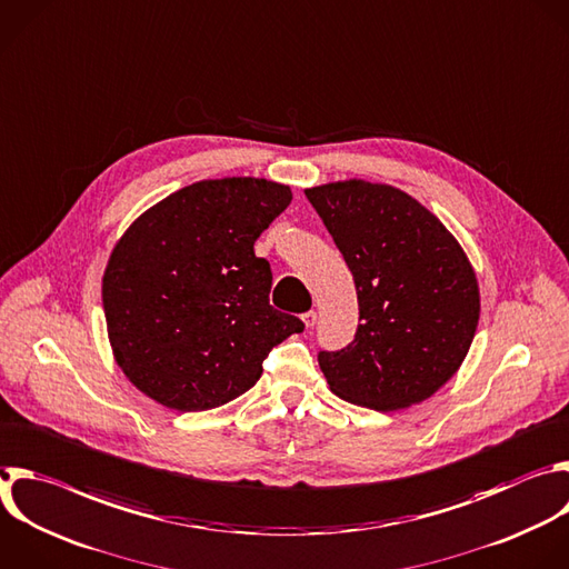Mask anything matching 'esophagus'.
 <instances>
[{
	"mask_svg": "<svg viewBox=\"0 0 569 569\" xmlns=\"http://www.w3.org/2000/svg\"><path fill=\"white\" fill-rule=\"evenodd\" d=\"M301 319H303L306 328H312V326L317 323V312H315V310H308V312H303V315H301Z\"/></svg>",
	"mask_w": 569,
	"mask_h": 569,
	"instance_id": "34e87169",
	"label": "esophagus"
}]
</instances>
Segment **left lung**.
Returning a JSON list of instances; mask_svg holds the SVG:
<instances>
[{"instance_id":"obj_1","label":"left lung","mask_w":569,"mask_h":569,"mask_svg":"<svg viewBox=\"0 0 569 569\" xmlns=\"http://www.w3.org/2000/svg\"><path fill=\"white\" fill-rule=\"evenodd\" d=\"M355 279L359 323L341 350H319L341 400L398 411L445 387L480 317L476 272L453 234L402 189L368 180L306 189Z\"/></svg>"}]
</instances>
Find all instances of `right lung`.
<instances>
[{
    "instance_id": "right-lung-1",
    "label": "right lung",
    "mask_w": 569,
    "mask_h": 569,
    "mask_svg": "<svg viewBox=\"0 0 569 569\" xmlns=\"http://www.w3.org/2000/svg\"><path fill=\"white\" fill-rule=\"evenodd\" d=\"M288 184L219 178L187 184L116 243L102 303L127 380L167 409L208 411L257 385L268 352L303 321L270 306L254 241L290 206Z\"/></svg>"
}]
</instances>
